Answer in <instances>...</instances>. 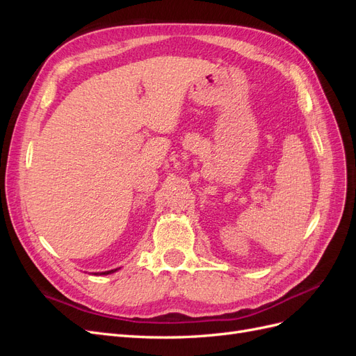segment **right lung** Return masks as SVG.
<instances>
[{"label": "right lung", "mask_w": 356, "mask_h": 356, "mask_svg": "<svg viewBox=\"0 0 356 356\" xmlns=\"http://www.w3.org/2000/svg\"><path fill=\"white\" fill-rule=\"evenodd\" d=\"M115 270H117V268H115ZM115 270H108V272H102L101 275H110V273H113V272H115Z\"/></svg>", "instance_id": "add662e5"}]
</instances>
